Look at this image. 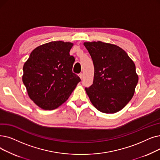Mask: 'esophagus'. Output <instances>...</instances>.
Returning a JSON list of instances; mask_svg holds the SVG:
<instances>
[{
  "label": "esophagus",
  "instance_id": "34e87169",
  "mask_svg": "<svg viewBox=\"0 0 160 160\" xmlns=\"http://www.w3.org/2000/svg\"><path fill=\"white\" fill-rule=\"evenodd\" d=\"M78 76H79V77L80 78V79H81V80H82V79H83V74H82V73L79 74V75H78Z\"/></svg>",
  "mask_w": 160,
  "mask_h": 160
}]
</instances>
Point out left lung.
Segmentation results:
<instances>
[{"instance_id":"8db88e82","label":"left lung","mask_w":160,"mask_h":160,"mask_svg":"<svg viewBox=\"0 0 160 160\" xmlns=\"http://www.w3.org/2000/svg\"><path fill=\"white\" fill-rule=\"evenodd\" d=\"M84 45L94 65L93 84L86 92L100 112L114 114L123 108L133 97L138 77L134 62L119 46L101 41Z\"/></svg>"}]
</instances>
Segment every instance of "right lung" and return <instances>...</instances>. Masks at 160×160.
<instances>
[{
	"instance_id": "right-lung-1",
	"label": "right lung",
	"mask_w": 160,
	"mask_h": 160,
	"mask_svg": "<svg viewBox=\"0 0 160 160\" xmlns=\"http://www.w3.org/2000/svg\"><path fill=\"white\" fill-rule=\"evenodd\" d=\"M73 43L53 41L33 50L24 63L22 80L30 99L44 110L64 103L80 78L72 72Z\"/></svg>"
}]
</instances>
